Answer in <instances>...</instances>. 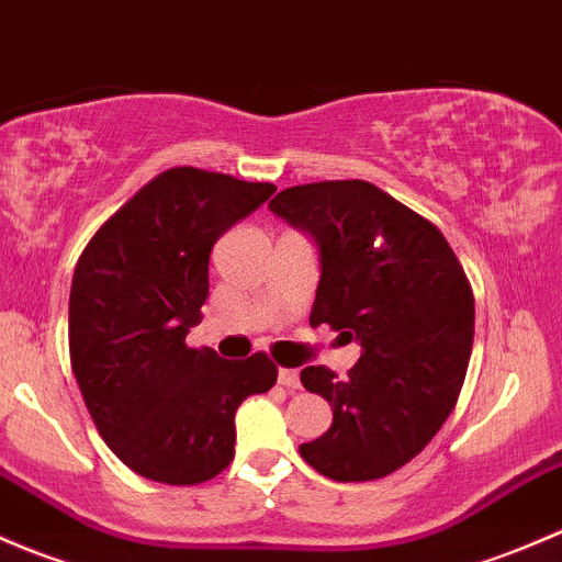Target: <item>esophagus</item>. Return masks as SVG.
Here are the masks:
<instances>
[{"instance_id": "obj_1", "label": "esophagus", "mask_w": 562, "mask_h": 562, "mask_svg": "<svg viewBox=\"0 0 562 562\" xmlns=\"http://www.w3.org/2000/svg\"><path fill=\"white\" fill-rule=\"evenodd\" d=\"M279 384L286 386L289 392L300 390V373L294 368H281L279 370Z\"/></svg>"}]
</instances>
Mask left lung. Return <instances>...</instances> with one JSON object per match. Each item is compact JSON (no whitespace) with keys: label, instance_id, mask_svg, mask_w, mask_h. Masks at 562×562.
<instances>
[{"label":"left lung","instance_id":"8db88e82","mask_svg":"<svg viewBox=\"0 0 562 562\" xmlns=\"http://www.w3.org/2000/svg\"><path fill=\"white\" fill-rule=\"evenodd\" d=\"M270 211L314 235L322 257L311 324L362 346L338 379L300 381L333 425L300 454L335 482H373L414 460L452 414L473 346V289L441 229L368 181L283 189Z\"/></svg>","mask_w":562,"mask_h":562}]
</instances>
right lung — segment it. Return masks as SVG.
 Wrapping results in <instances>:
<instances>
[{
	"label": "right lung",
	"mask_w": 562,
	"mask_h": 562,
	"mask_svg": "<svg viewBox=\"0 0 562 562\" xmlns=\"http://www.w3.org/2000/svg\"><path fill=\"white\" fill-rule=\"evenodd\" d=\"M273 192V183L170 167L97 229L75 265V381L102 441L151 482L189 487L218 476L235 457V411L279 379L265 351L222 360L187 346L213 243Z\"/></svg>",
	"instance_id": "add662e5"
}]
</instances>
